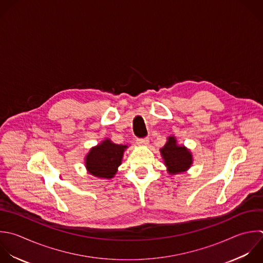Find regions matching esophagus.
I'll use <instances>...</instances> for the list:
<instances>
[{
    "label": "esophagus",
    "instance_id": "34e87169",
    "mask_svg": "<svg viewBox=\"0 0 263 263\" xmlns=\"http://www.w3.org/2000/svg\"><path fill=\"white\" fill-rule=\"evenodd\" d=\"M137 144L140 146H146L149 144V139L144 138V139H138L137 140Z\"/></svg>",
    "mask_w": 263,
    "mask_h": 263
}]
</instances>
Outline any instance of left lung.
Masks as SVG:
<instances>
[{
	"label": "left lung",
	"mask_w": 263,
	"mask_h": 263,
	"mask_svg": "<svg viewBox=\"0 0 263 263\" xmlns=\"http://www.w3.org/2000/svg\"><path fill=\"white\" fill-rule=\"evenodd\" d=\"M166 143L159 150L170 175H178L188 171L193 163L191 151L184 145H179L175 136H170Z\"/></svg>",
	"instance_id": "obj_1"
}]
</instances>
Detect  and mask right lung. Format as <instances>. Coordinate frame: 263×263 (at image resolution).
Returning <instances> with one entry per match:
<instances>
[{"label":"right lung","mask_w":263,"mask_h":263,"mask_svg":"<svg viewBox=\"0 0 263 263\" xmlns=\"http://www.w3.org/2000/svg\"><path fill=\"white\" fill-rule=\"evenodd\" d=\"M126 148H128L127 145L115 144L111 139L106 138L85 155L87 172L100 179H112L121 164Z\"/></svg>","instance_id":"add662e5"}]
</instances>
